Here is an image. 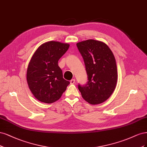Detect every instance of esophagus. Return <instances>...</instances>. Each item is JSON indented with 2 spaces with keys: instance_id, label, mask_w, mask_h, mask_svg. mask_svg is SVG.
Returning a JSON list of instances; mask_svg holds the SVG:
<instances>
[{
  "instance_id": "1",
  "label": "esophagus",
  "mask_w": 147,
  "mask_h": 147,
  "mask_svg": "<svg viewBox=\"0 0 147 147\" xmlns=\"http://www.w3.org/2000/svg\"><path fill=\"white\" fill-rule=\"evenodd\" d=\"M75 83V79H71L70 80V84H74Z\"/></svg>"
}]
</instances>
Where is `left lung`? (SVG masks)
<instances>
[{
    "mask_svg": "<svg viewBox=\"0 0 147 147\" xmlns=\"http://www.w3.org/2000/svg\"><path fill=\"white\" fill-rule=\"evenodd\" d=\"M88 76L87 84L78 86L82 98L91 105L106 101L115 90L118 73L113 53L105 42L87 40L76 44Z\"/></svg>",
    "mask_w": 147,
    "mask_h": 147,
    "instance_id": "left-lung-1",
    "label": "left lung"
}]
</instances>
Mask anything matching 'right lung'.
I'll return each instance as SVG.
<instances>
[{
  "label": "right lung",
  "instance_id": "add662e5",
  "mask_svg": "<svg viewBox=\"0 0 147 147\" xmlns=\"http://www.w3.org/2000/svg\"><path fill=\"white\" fill-rule=\"evenodd\" d=\"M69 47L68 43L51 41L40 45L28 65L27 81L38 100L51 104L59 99L69 82L63 78L58 61Z\"/></svg>",
  "mask_w": 147,
  "mask_h": 147
}]
</instances>
